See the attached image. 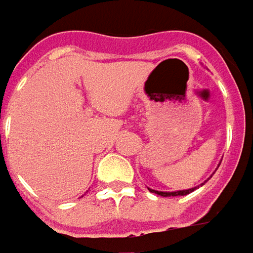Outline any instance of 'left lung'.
I'll return each instance as SVG.
<instances>
[{"instance_id": "1", "label": "left lung", "mask_w": 253, "mask_h": 253, "mask_svg": "<svg viewBox=\"0 0 253 253\" xmlns=\"http://www.w3.org/2000/svg\"><path fill=\"white\" fill-rule=\"evenodd\" d=\"M195 188H190V190H182V191H175V193H162V191H155V190H150V193H155L158 195H162V197H178V195H187L190 193H193Z\"/></svg>"}]
</instances>
